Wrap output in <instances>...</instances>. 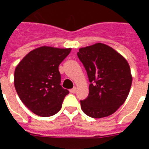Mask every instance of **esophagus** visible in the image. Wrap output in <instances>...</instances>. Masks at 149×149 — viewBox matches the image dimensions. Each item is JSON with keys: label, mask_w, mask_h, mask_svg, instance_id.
I'll return each instance as SVG.
<instances>
[{"label": "esophagus", "mask_w": 149, "mask_h": 149, "mask_svg": "<svg viewBox=\"0 0 149 149\" xmlns=\"http://www.w3.org/2000/svg\"><path fill=\"white\" fill-rule=\"evenodd\" d=\"M77 92V88L74 87V88H72V89H70V93H75Z\"/></svg>", "instance_id": "1"}]
</instances>
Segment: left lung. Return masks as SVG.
I'll return each instance as SVG.
<instances>
[{
    "label": "left lung",
    "instance_id": "left-lung-1",
    "mask_svg": "<svg viewBox=\"0 0 149 149\" xmlns=\"http://www.w3.org/2000/svg\"><path fill=\"white\" fill-rule=\"evenodd\" d=\"M77 56L90 82L88 96L81 100L82 111L93 118L114 113L125 103L131 88L132 78L127 61L101 43L81 48Z\"/></svg>",
    "mask_w": 149,
    "mask_h": 149
}]
</instances>
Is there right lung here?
<instances>
[{"label": "right lung", "mask_w": 149, "mask_h": 149, "mask_svg": "<svg viewBox=\"0 0 149 149\" xmlns=\"http://www.w3.org/2000/svg\"><path fill=\"white\" fill-rule=\"evenodd\" d=\"M71 49L43 46L22 59L14 72V85L21 100L40 116H51L61 109L67 89L61 85L58 67Z\"/></svg>", "instance_id": "right-lung-1"}]
</instances>
